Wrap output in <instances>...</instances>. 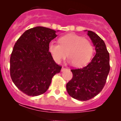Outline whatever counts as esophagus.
I'll list each match as a JSON object with an SVG mask.
<instances>
[{"mask_svg":"<svg viewBox=\"0 0 121 121\" xmlns=\"http://www.w3.org/2000/svg\"><path fill=\"white\" fill-rule=\"evenodd\" d=\"M67 70V68H64V67H62L61 72H64V71H65V70Z\"/></svg>","mask_w":121,"mask_h":121,"instance_id":"obj_1","label":"esophagus"}]
</instances>
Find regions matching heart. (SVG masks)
<instances>
[{
  "instance_id": "obj_1",
  "label": "heart",
  "mask_w": 121,
  "mask_h": 121,
  "mask_svg": "<svg viewBox=\"0 0 121 121\" xmlns=\"http://www.w3.org/2000/svg\"><path fill=\"white\" fill-rule=\"evenodd\" d=\"M60 44L51 41L48 50L53 59L60 63L66 55L68 62L76 67L86 65L93 54V47L89 40L74 34H69L59 39Z\"/></svg>"
}]
</instances>
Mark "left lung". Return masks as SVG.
Instances as JSON below:
<instances>
[{"label":"left lung","instance_id":"1","mask_svg":"<svg viewBox=\"0 0 121 121\" xmlns=\"http://www.w3.org/2000/svg\"><path fill=\"white\" fill-rule=\"evenodd\" d=\"M85 31L95 47V55L85 67L72 69L73 78L66 85L69 95L80 101L89 100L99 93L110 71L109 53L104 40L94 32Z\"/></svg>","mask_w":121,"mask_h":121}]
</instances>
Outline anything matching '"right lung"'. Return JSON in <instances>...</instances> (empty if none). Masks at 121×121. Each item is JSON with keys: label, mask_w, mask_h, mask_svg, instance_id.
Masks as SVG:
<instances>
[{"label": "right lung", "mask_w": 121, "mask_h": 121, "mask_svg": "<svg viewBox=\"0 0 121 121\" xmlns=\"http://www.w3.org/2000/svg\"><path fill=\"white\" fill-rule=\"evenodd\" d=\"M38 26L25 31L13 47L10 58V75L16 86L30 96L46 91L52 77L60 72L48 50L56 32Z\"/></svg>", "instance_id": "right-lung-1"}]
</instances>
